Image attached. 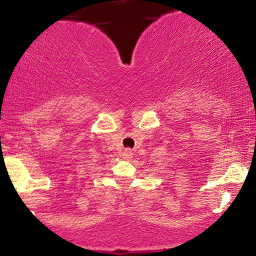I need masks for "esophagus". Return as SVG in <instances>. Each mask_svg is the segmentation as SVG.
Wrapping results in <instances>:
<instances>
[{
    "label": "esophagus",
    "instance_id": "1",
    "mask_svg": "<svg viewBox=\"0 0 256 256\" xmlns=\"http://www.w3.org/2000/svg\"><path fill=\"white\" fill-rule=\"evenodd\" d=\"M122 156H124L125 158H132V152H131V149H124V150H122Z\"/></svg>",
    "mask_w": 256,
    "mask_h": 256
}]
</instances>
